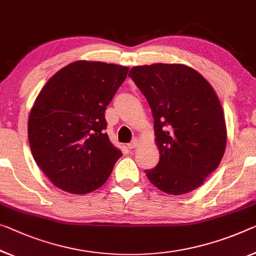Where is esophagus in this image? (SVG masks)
<instances>
[{"label": "esophagus", "mask_w": 256, "mask_h": 256, "mask_svg": "<svg viewBox=\"0 0 256 256\" xmlns=\"http://www.w3.org/2000/svg\"><path fill=\"white\" fill-rule=\"evenodd\" d=\"M138 144H140V140H138V138H134L130 143L128 144V148H135L136 146H138Z\"/></svg>", "instance_id": "obj_1"}]
</instances>
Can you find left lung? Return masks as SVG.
Segmentation results:
<instances>
[{"instance_id":"left-lung-1","label":"left lung","mask_w":256,"mask_h":256,"mask_svg":"<svg viewBox=\"0 0 256 256\" xmlns=\"http://www.w3.org/2000/svg\"><path fill=\"white\" fill-rule=\"evenodd\" d=\"M129 76L150 105L160 159L145 174L168 194L205 182L223 158L226 127L221 103L196 70L182 64L135 66Z\"/></svg>"}]
</instances>
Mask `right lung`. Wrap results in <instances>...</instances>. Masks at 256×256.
I'll use <instances>...</instances> for the list:
<instances>
[{"label": "right lung", "mask_w": 256, "mask_h": 256, "mask_svg": "<svg viewBox=\"0 0 256 256\" xmlns=\"http://www.w3.org/2000/svg\"><path fill=\"white\" fill-rule=\"evenodd\" d=\"M128 68L78 60L49 78L28 118L33 158L54 186L74 194L100 188L122 156L105 132L106 106Z\"/></svg>", "instance_id": "obj_1"}]
</instances>
